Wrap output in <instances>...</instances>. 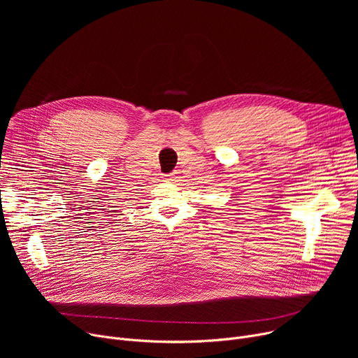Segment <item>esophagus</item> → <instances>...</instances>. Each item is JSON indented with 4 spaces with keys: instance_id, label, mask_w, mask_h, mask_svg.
Masks as SVG:
<instances>
[{
    "instance_id": "34e87169",
    "label": "esophagus",
    "mask_w": 358,
    "mask_h": 358,
    "mask_svg": "<svg viewBox=\"0 0 358 358\" xmlns=\"http://www.w3.org/2000/svg\"><path fill=\"white\" fill-rule=\"evenodd\" d=\"M165 180H166V181H168V182H171V181H174V178H173V176H171V174H168V176H166V178H165Z\"/></svg>"
}]
</instances>
